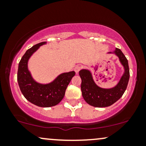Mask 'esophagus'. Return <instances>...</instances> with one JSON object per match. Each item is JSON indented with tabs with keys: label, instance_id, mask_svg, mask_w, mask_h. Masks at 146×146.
Masks as SVG:
<instances>
[{
	"label": "esophagus",
	"instance_id": "34e87169",
	"mask_svg": "<svg viewBox=\"0 0 146 146\" xmlns=\"http://www.w3.org/2000/svg\"><path fill=\"white\" fill-rule=\"evenodd\" d=\"M80 69H81V68H80V66H75V67L74 68V71H75V73H76V74H78L79 71H80Z\"/></svg>",
	"mask_w": 146,
	"mask_h": 146
}]
</instances>
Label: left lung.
Here are the masks:
<instances>
[{
  "label": "left lung",
  "instance_id": "1",
  "mask_svg": "<svg viewBox=\"0 0 146 146\" xmlns=\"http://www.w3.org/2000/svg\"><path fill=\"white\" fill-rule=\"evenodd\" d=\"M108 54H115L118 57L123 66L124 72L119 81L115 86L110 88H104L96 84L93 80L92 73L88 69H82L79 72L82 79L81 90L82 97L88 104L98 108L110 106L121 98L128 86L130 71L128 62L119 48H115Z\"/></svg>",
  "mask_w": 146,
  "mask_h": 146
}]
</instances>
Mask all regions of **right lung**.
<instances>
[{
    "mask_svg": "<svg viewBox=\"0 0 146 146\" xmlns=\"http://www.w3.org/2000/svg\"><path fill=\"white\" fill-rule=\"evenodd\" d=\"M46 44V42L38 43L25 52L18 64L17 74L18 85L25 98L33 104L44 108L54 106L62 101L68 84L75 75L73 71L61 73L47 84L39 83L33 78L28 62L40 46Z\"/></svg>",
    "mask_w": 146,
    "mask_h": 146,
    "instance_id": "obj_1",
    "label": "right lung"
}]
</instances>
